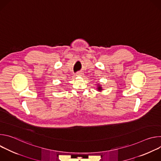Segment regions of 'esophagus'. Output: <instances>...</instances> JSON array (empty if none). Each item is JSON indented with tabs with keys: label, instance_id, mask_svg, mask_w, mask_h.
<instances>
[{
	"label": "esophagus",
	"instance_id": "34e87169",
	"mask_svg": "<svg viewBox=\"0 0 161 161\" xmlns=\"http://www.w3.org/2000/svg\"><path fill=\"white\" fill-rule=\"evenodd\" d=\"M83 73H80V72H78V73H76V76H83Z\"/></svg>",
	"mask_w": 161,
	"mask_h": 161
}]
</instances>
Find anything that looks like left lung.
<instances>
[{"mask_svg":"<svg viewBox=\"0 0 161 161\" xmlns=\"http://www.w3.org/2000/svg\"><path fill=\"white\" fill-rule=\"evenodd\" d=\"M97 89V90H98V91H99V92H101V90H103V88L101 87V86L100 85H98Z\"/></svg>","mask_w":161,"mask_h":161,"instance_id":"1","label":"left lung"}]
</instances>
